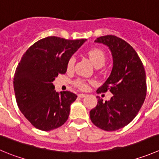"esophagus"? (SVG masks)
Segmentation results:
<instances>
[{
    "instance_id": "1",
    "label": "esophagus",
    "mask_w": 159,
    "mask_h": 159,
    "mask_svg": "<svg viewBox=\"0 0 159 159\" xmlns=\"http://www.w3.org/2000/svg\"><path fill=\"white\" fill-rule=\"evenodd\" d=\"M86 94H84V93H80L78 94V97H80V98H84V97L86 96Z\"/></svg>"
}]
</instances>
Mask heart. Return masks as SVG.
<instances>
[{
    "instance_id": "heart-1",
    "label": "heart",
    "mask_w": 159,
    "mask_h": 159,
    "mask_svg": "<svg viewBox=\"0 0 159 159\" xmlns=\"http://www.w3.org/2000/svg\"><path fill=\"white\" fill-rule=\"evenodd\" d=\"M89 55V57L90 59L91 62L94 64V66L97 65H102L103 66V64H105V61H106V56H105L104 52L102 50L98 48H92L88 53ZM75 58L74 57L69 59L68 62H67V67L68 70L73 68L74 65H75ZM76 86H78V88L81 89H86L88 88V83L85 81L81 79H78V81H76L75 82Z\"/></svg>"
}]
</instances>
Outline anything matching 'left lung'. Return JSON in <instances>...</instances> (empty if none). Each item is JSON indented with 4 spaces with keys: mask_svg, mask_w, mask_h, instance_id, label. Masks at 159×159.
I'll list each match as a JSON object with an SVG mask.
<instances>
[{
    "mask_svg": "<svg viewBox=\"0 0 159 159\" xmlns=\"http://www.w3.org/2000/svg\"><path fill=\"white\" fill-rule=\"evenodd\" d=\"M95 42L109 47L113 61L110 75L97 92L109 90L113 95L106 102L97 96L90 118L102 130L114 131L130 124L142 106L147 93L145 70L136 51L122 39L109 35Z\"/></svg>",
    "mask_w": 159,
    "mask_h": 159,
    "instance_id": "obj_1",
    "label": "left lung"
}]
</instances>
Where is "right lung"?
<instances>
[{"instance_id":"right-lung-1","label":"right lung","mask_w":159,"mask_h":159,"mask_svg":"<svg viewBox=\"0 0 159 159\" xmlns=\"http://www.w3.org/2000/svg\"><path fill=\"white\" fill-rule=\"evenodd\" d=\"M86 40L49 36L31 46L21 57L14 90L20 111L35 128L49 131L68 119L77 95L69 91L57 92L53 81L66 73L69 59Z\"/></svg>"}]
</instances>
